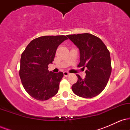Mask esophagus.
<instances>
[{"label":"esophagus","instance_id":"34e87169","mask_svg":"<svg viewBox=\"0 0 130 130\" xmlns=\"http://www.w3.org/2000/svg\"><path fill=\"white\" fill-rule=\"evenodd\" d=\"M69 74L70 73L68 72H67V71H64L63 72V75L65 76V77H67L68 76H69Z\"/></svg>","mask_w":130,"mask_h":130}]
</instances>
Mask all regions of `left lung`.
<instances>
[{"instance_id": "8db88e82", "label": "left lung", "mask_w": 130, "mask_h": 130, "mask_svg": "<svg viewBox=\"0 0 130 130\" xmlns=\"http://www.w3.org/2000/svg\"><path fill=\"white\" fill-rule=\"evenodd\" d=\"M79 50V67L86 70V77L78 79L71 87L73 92L83 98H93L106 87L111 73L110 53L101 39L88 33L67 35Z\"/></svg>"}]
</instances>
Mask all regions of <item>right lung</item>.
Returning a JSON list of instances; mask_svg holds the SVG:
<instances>
[{"label":"right lung","instance_id":"add662e5","mask_svg":"<svg viewBox=\"0 0 130 130\" xmlns=\"http://www.w3.org/2000/svg\"><path fill=\"white\" fill-rule=\"evenodd\" d=\"M64 35L43 36L33 40L22 53L19 76L26 92L38 100H47L58 92L62 72L48 70L56 50L65 40Z\"/></svg>","mask_w":130,"mask_h":130}]
</instances>
